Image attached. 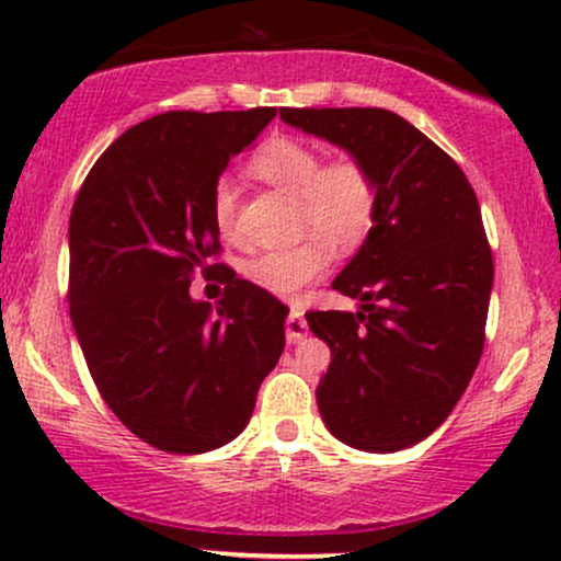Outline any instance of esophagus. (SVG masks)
Here are the masks:
<instances>
[{
	"mask_svg": "<svg viewBox=\"0 0 561 561\" xmlns=\"http://www.w3.org/2000/svg\"><path fill=\"white\" fill-rule=\"evenodd\" d=\"M285 332H287V343L289 345L300 343V340L308 334V324H306V319H302V313L298 311V308H293V311H289V317L285 321Z\"/></svg>",
	"mask_w": 561,
	"mask_h": 561,
	"instance_id": "1",
	"label": "esophagus"
}]
</instances>
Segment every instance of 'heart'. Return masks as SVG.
<instances>
[{
    "mask_svg": "<svg viewBox=\"0 0 561 561\" xmlns=\"http://www.w3.org/2000/svg\"><path fill=\"white\" fill-rule=\"evenodd\" d=\"M250 173L298 199V227L311 231L289 248H272L244 261V279L274 295L300 293L332 263L337 250L358 248L377 218L379 190L369 165L358 158H321L317 147L293 137L263 141L248 163ZM216 231L234 234V186L221 179L210 197Z\"/></svg>",
    "mask_w": 561,
    "mask_h": 561,
    "instance_id": "obj_1",
    "label": "heart"
}]
</instances>
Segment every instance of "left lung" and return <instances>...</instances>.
I'll list each match as a JSON object with an SVG mask.
<instances>
[{
	"label": "left lung",
	"mask_w": 561,
	"mask_h": 561,
	"mask_svg": "<svg viewBox=\"0 0 561 561\" xmlns=\"http://www.w3.org/2000/svg\"><path fill=\"white\" fill-rule=\"evenodd\" d=\"M282 121L343 147L377 179L375 227L332 287L356 313L308 311L332 351L317 388L330 433L392 454L435 433L485 345L493 255L456 160L382 107H282Z\"/></svg>",
	"instance_id": "obj_1"
}]
</instances>
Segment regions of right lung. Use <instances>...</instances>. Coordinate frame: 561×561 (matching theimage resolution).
Here are the masks:
<instances>
[{"label":"right lung","mask_w":561,"mask_h":561,"mask_svg":"<svg viewBox=\"0 0 561 561\" xmlns=\"http://www.w3.org/2000/svg\"><path fill=\"white\" fill-rule=\"evenodd\" d=\"M276 107L173 111L121 134L70 210L68 300L89 375L139 440L205 454L234 440L285 351L289 308L224 263L210 197ZM221 267L214 309L191 276Z\"/></svg>","instance_id":"right-lung-1"}]
</instances>
